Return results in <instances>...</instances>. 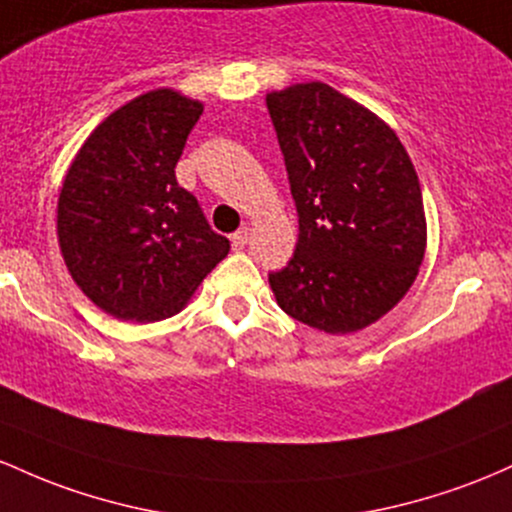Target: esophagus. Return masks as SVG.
Returning <instances> with one entry per match:
<instances>
[{
    "label": "esophagus",
    "instance_id": "1",
    "mask_svg": "<svg viewBox=\"0 0 512 512\" xmlns=\"http://www.w3.org/2000/svg\"><path fill=\"white\" fill-rule=\"evenodd\" d=\"M249 227H241V229H237V232H234L232 234V246H234V249H244V246L246 244H249Z\"/></svg>",
    "mask_w": 512,
    "mask_h": 512
}]
</instances>
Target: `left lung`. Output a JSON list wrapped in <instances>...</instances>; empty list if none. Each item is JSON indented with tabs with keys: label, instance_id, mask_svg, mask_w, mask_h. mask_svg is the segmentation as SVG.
I'll use <instances>...</instances> for the list:
<instances>
[{
	"label": "left lung",
	"instance_id": "left-lung-1",
	"mask_svg": "<svg viewBox=\"0 0 512 512\" xmlns=\"http://www.w3.org/2000/svg\"><path fill=\"white\" fill-rule=\"evenodd\" d=\"M266 103L300 217L295 256L268 275L275 300L312 329H365L409 292L426 254L409 152L329 84H292Z\"/></svg>",
	"mask_w": 512,
	"mask_h": 512
}]
</instances>
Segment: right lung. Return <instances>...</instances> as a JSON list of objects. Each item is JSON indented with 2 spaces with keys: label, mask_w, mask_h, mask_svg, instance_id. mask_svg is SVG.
<instances>
[{
  "label": "right lung",
  "mask_w": 512,
  "mask_h": 512,
  "mask_svg": "<svg viewBox=\"0 0 512 512\" xmlns=\"http://www.w3.org/2000/svg\"><path fill=\"white\" fill-rule=\"evenodd\" d=\"M203 103L154 89L86 137L57 200V241L79 290L123 321H162L229 254L176 162Z\"/></svg>",
  "instance_id": "obj_1"
}]
</instances>
